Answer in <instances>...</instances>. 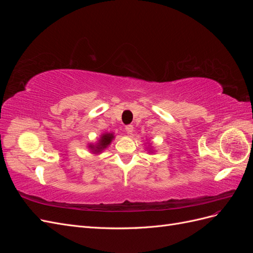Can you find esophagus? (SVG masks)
Listing matches in <instances>:
<instances>
[{
  "instance_id": "34e87169",
  "label": "esophagus",
  "mask_w": 253,
  "mask_h": 253,
  "mask_svg": "<svg viewBox=\"0 0 253 253\" xmlns=\"http://www.w3.org/2000/svg\"><path fill=\"white\" fill-rule=\"evenodd\" d=\"M126 132L127 134H132L134 132V126L132 125H128L126 126Z\"/></svg>"
}]
</instances>
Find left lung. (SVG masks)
Listing matches in <instances>:
<instances>
[{
	"instance_id": "left-lung-1",
	"label": "left lung",
	"mask_w": 253,
	"mask_h": 253,
	"mask_svg": "<svg viewBox=\"0 0 253 253\" xmlns=\"http://www.w3.org/2000/svg\"><path fill=\"white\" fill-rule=\"evenodd\" d=\"M147 144H148V145H149V146L150 147V148H149L148 147V149H149V153H153V152H154V150H153V148H152V145H151L152 143H147Z\"/></svg>"
}]
</instances>
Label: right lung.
Listing matches in <instances>:
<instances>
[{
  "label": "right lung",
  "mask_w": 253,
  "mask_h": 253,
  "mask_svg": "<svg viewBox=\"0 0 253 253\" xmlns=\"http://www.w3.org/2000/svg\"><path fill=\"white\" fill-rule=\"evenodd\" d=\"M115 135L112 132H105L100 135V138L97 140L96 143H88L87 148L90 150L93 154H101V153L112 143Z\"/></svg>",
  "instance_id": "1"
}]
</instances>
